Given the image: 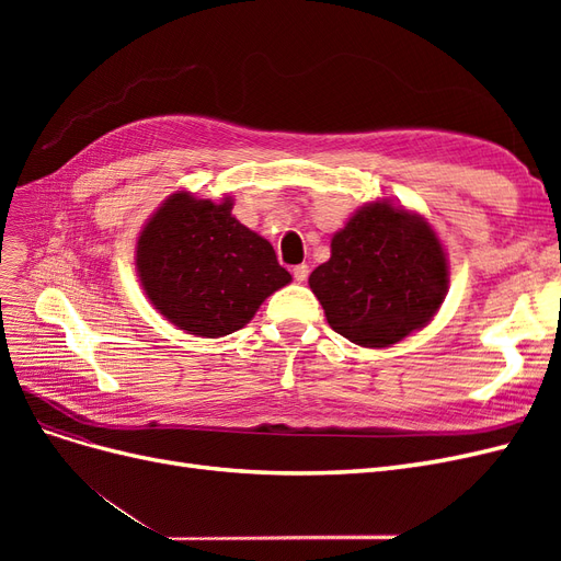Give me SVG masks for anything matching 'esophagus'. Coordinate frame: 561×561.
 <instances>
[{
	"label": "esophagus",
	"mask_w": 561,
	"mask_h": 561,
	"mask_svg": "<svg viewBox=\"0 0 561 561\" xmlns=\"http://www.w3.org/2000/svg\"><path fill=\"white\" fill-rule=\"evenodd\" d=\"M293 276H295L297 283H304V280L309 278V266H307V264H297V266L293 268Z\"/></svg>",
	"instance_id": "1"
}]
</instances>
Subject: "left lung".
I'll use <instances>...</instances> for the list:
<instances>
[{
    "instance_id": "1",
    "label": "left lung",
    "mask_w": 561,
    "mask_h": 561,
    "mask_svg": "<svg viewBox=\"0 0 561 561\" xmlns=\"http://www.w3.org/2000/svg\"><path fill=\"white\" fill-rule=\"evenodd\" d=\"M309 285L330 328L365 348H386L426 328L447 295L449 266L433 227L388 201L365 203L332 236Z\"/></svg>"
}]
</instances>
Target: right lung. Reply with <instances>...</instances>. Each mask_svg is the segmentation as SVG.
Here are the masks:
<instances>
[{"label": "right lung", "instance_id": "add662e5", "mask_svg": "<svg viewBox=\"0 0 561 561\" xmlns=\"http://www.w3.org/2000/svg\"><path fill=\"white\" fill-rule=\"evenodd\" d=\"M219 203L190 192L168 196L135 248L145 295L180 330L217 339L245 328L262 301L293 280L260 233Z\"/></svg>", "mask_w": 561, "mask_h": 561}]
</instances>
